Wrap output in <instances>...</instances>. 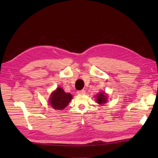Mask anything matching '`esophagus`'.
<instances>
[{"mask_svg":"<svg viewBox=\"0 0 158 158\" xmlns=\"http://www.w3.org/2000/svg\"><path fill=\"white\" fill-rule=\"evenodd\" d=\"M77 94H85V91L84 89L79 90V91H77Z\"/></svg>","mask_w":158,"mask_h":158,"instance_id":"1","label":"esophagus"}]
</instances>
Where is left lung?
Returning a JSON list of instances; mask_svg holds the SVG:
<instances>
[{"label":"left lung","mask_w":158,"mask_h":158,"mask_svg":"<svg viewBox=\"0 0 158 158\" xmlns=\"http://www.w3.org/2000/svg\"><path fill=\"white\" fill-rule=\"evenodd\" d=\"M96 102L100 105L106 103L107 102V95L105 92H100L96 95Z\"/></svg>","instance_id":"1"}]
</instances>
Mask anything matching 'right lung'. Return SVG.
<instances>
[{
    "label": "right lung",
    "instance_id": "obj_1",
    "mask_svg": "<svg viewBox=\"0 0 158 158\" xmlns=\"http://www.w3.org/2000/svg\"><path fill=\"white\" fill-rule=\"evenodd\" d=\"M73 96L70 93H66L62 88H57L49 97V103L54 109L62 110L72 100Z\"/></svg>",
    "mask_w": 158,
    "mask_h": 158
}]
</instances>
